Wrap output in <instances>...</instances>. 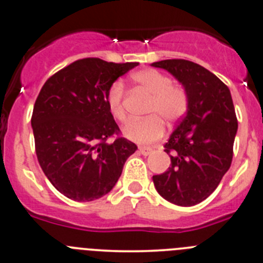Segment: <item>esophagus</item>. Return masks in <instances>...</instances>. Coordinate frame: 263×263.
<instances>
[{"instance_id":"1","label":"esophagus","mask_w":263,"mask_h":263,"mask_svg":"<svg viewBox=\"0 0 263 263\" xmlns=\"http://www.w3.org/2000/svg\"><path fill=\"white\" fill-rule=\"evenodd\" d=\"M139 151L140 153L142 154V155H145V156H147V155H150L151 153H153V147H147V146H141V147H139Z\"/></svg>"}]
</instances>
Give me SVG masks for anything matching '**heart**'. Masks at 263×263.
I'll use <instances>...</instances> for the list:
<instances>
[{
  "mask_svg": "<svg viewBox=\"0 0 263 263\" xmlns=\"http://www.w3.org/2000/svg\"><path fill=\"white\" fill-rule=\"evenodd\" d=\"M132 81L150 95L146 113L150 117L144 119H132L123 128L124 136L139 144H148L160 139L164 135V123L179 121L187 113L190 107V97L185 89L173 85L169 76L156 70H142L131 76ZM124 87L119 81L113 82L105 95L108 109L117 121L126 119L124 110Z\"/></svg>",
  "mask_w": 263,
  "mask_h": 263,
  "instance_id": "heart-1",
  "label": "heart"
}]
</instances>
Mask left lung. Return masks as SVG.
<instances>
[{
	"label": "left lung",
	"instance_id": "obj_1",
	"mask_svg": "<svg viewBox=\"0 0 263 263\" xmlns=\"http://www.w3.org/2000/svg\"><path fill=\"white\" fill-rule=\"evenodd\" d=\"M151 66L171 72L190 97L187 113L164 145L171 166L153 176L154 185L174 205H197L216 190L232 164L238 121L230 90L191 61L164 60Z\"/></svg>",
	"mask_w": 263,
	"mask_h": 263
}]
</instances>
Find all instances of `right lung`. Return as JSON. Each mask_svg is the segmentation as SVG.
Segmentation results:
<instances>
[{"mask_svg":"<svg viewBox=\"0 0 263 263\" xmlns=\"http://www.w3.org/2000/svg\"><path fill=\"white\" fill-rule=\"evenodd\" d=\"M139 65L100 58L75 61L50 76L31 116L39 165L53 187L79 202L110 192L137 146L119 135L105 95L110 85Z\"/></svg>","mask_w":263,"mask_h":263,"instance_id":"right-lung-1","label":"right lung"}]
</instances>
